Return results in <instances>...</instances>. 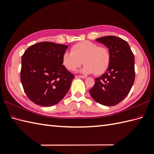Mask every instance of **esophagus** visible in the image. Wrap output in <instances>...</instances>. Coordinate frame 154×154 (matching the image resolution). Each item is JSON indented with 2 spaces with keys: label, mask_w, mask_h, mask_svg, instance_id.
<instances>
[{
  "label": "esophagus",
  "mask_w": 154,
  "mask_h": 154,
  "mask_svg": "<svg viewBox=\"0 0 154 154\" xmlns=\"http://www.w3.org/2000/svg\"><path fill=\"white\" fill-rule=\"evenodd\" d=\"M78 77H80L82 79H86L87 77V75H79Z\"/></svg>",
  "instance_id": "34e87169"
}]
</instances>
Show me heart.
I'll return each mask as SVG.
<instances>
[{
  "label": "heart",
  "mask_w": 154,
  "mask_h": 154,
  "mask_svg": "<svg viewBox=\"0 0 154 154\" xmlns=\"http://www.w3.org/2000/svg\"><path fill=\"white\" fill-rule=\"evenodd\" d=\"M71 51L65 52L62 56L63 66L69 71L76 70L84 63L83 72L100 75L108 70L110 65L111 54L106 46L84 41L74 45Z\"/></svg>",
  "instance_id": "1"
}]
</instances>
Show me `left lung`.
<instances>
[{"label": "left lung", "instance_id": "8db88e82", "mask_svg": "<svg viewBox=\"0 0 154 154\" xmlns=\"http://www.w3.org/2000/svg\"><path fill=\"white\" fill-rule=\"evenodd\" d=\"M106 45L111 54V62L105 73L95 79L89 92L96 102L112 106L125 98L133 87L134 79V57L127 42L116 36L96 38Z\"/></svg>", "mask_w": 154, "mask_h": 154}]
</instances>
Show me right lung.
Returning a JSON list of instances; mask_svg holds the SVG:
<instances>
[{"instance_id":"obj_1","label":"right lung","mask_w":154,"mask_h":154,"mask_svg":"<svg viewBox=\"0 0 154 154\" xmlns=\"http://www.w3.org/2000/svg\"><path fill=\"white\" fill-rule=\"evenodd\" d=\"M68 46L41 42L30 46L21 57V82L25 93L35 104L48 107L66 96L75 78L62 64Z\"/></svg>"}]
</instances>
